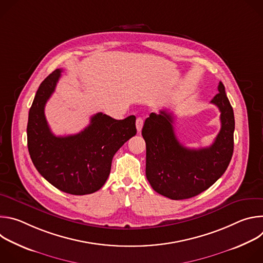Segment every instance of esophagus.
<instances>
[{
    "label": "esophagus",
    "mask_w": 263,
    "mask_h": 263,
    "mask_svg": "<svg viewBox=\"0 0 263 263\" xmlns=\"http://www.w3.org/2000/svg\"><path fill=\"white\" fill-rule=\"evenodd\" d=\"M142 126H143V120L141 118H137L136 119V129H137L138 133L141 131Z\"/></svg>",
    "instance_id": "34e87169"
}]
</instances>
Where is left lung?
<instances>
[{"mask_svg":"<svg viewBox=\"0 0 263 263\" xmlns=\"http://www.w3.org/2000/svg\"><path fill=\"white\" fill-rule=\"evenodd\" d=\"M210 103L220 111V130L207 147L182 145L174 130L173 114L152 112L144 122L141 134L146 146L145 175L153 190L172 200L190 199L214 184L226 172L234 147V114L224 86Z\"/></svg>","mask_w":263,"mask_h":263,"instance_id":"1","label":"left lung"}]
</instances>
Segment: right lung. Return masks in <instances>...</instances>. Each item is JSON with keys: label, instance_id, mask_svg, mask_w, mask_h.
<instances>
[{"label": "right lung", "instance_id": "1", "mask_svg": "<svg viewBox=\"0 0 263 263\" xmlns=\"http://www.w3.org/2000/svg\"><path fill=\"white\" fill-rule=\"evenodd\" d=\"M61 71L50 73L35 95L27 126L29 154L36 170L56 189L70 195H89L105 184L115 154L136 134V119L130 116L115 120L99 112L80 133L54 135L46 120L45 106Z\"/></svg>", "mask_w": 263, "mask_h": 263}]
</instances>
